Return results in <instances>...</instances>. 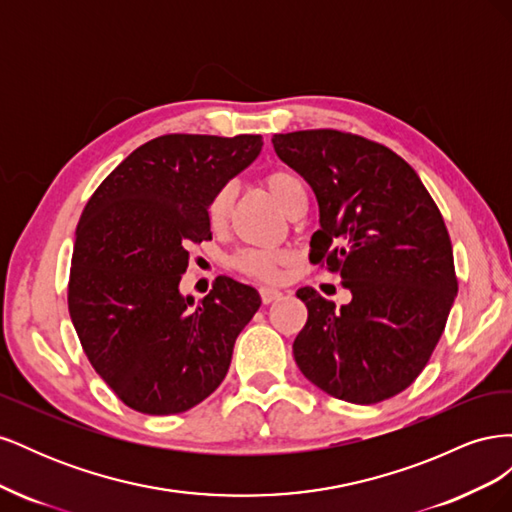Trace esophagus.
<instances>
[{
  "label": "esophagus",
  "instance_id": "1",
  "mask_svg": "<svg viewBox=\"0 0 512 512\" xmlns=\"http://www.w3.org/2000/svg\"><path fill=\"white\" fill-rule=\"evenodd\" d=\"M260 297H262V303H273L282 297V290H275V288H262L260 290Z\"/></svg>",
  "mask_w": 512,
  "mask_h": 512
}]
</instances>
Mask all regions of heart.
I'll return each mask as SVG.
<instances>
[{
  "label": "heart",
  "instance_id": "obj_1",
  "mask_svg": "<svg viewBox=\"0 0 512 512\" xmlns=\"http://www.w3.org/2000/svg\"><path fill=\"white\" fill-rule=\"evenodd\" d=\"M267 188L277 198V203L284 207L286 213H290L299 203L307 200L303 181L294 173H290V170H273V173H269ZM232 198H235V188L228 183L209 200L207 218L213 228H222L228 222ZM286 262L288 254L284 250H256V247H247V250H241L239 254L232 256L230 265L245 273L247 277H252V280L271 284L280 280V271Z\"/></svg>",
  "mask_w": 512,
  "mask_h": 512
}]
</instances>
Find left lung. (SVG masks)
Instances as JSON below:
<instances>
[{
	"instance_id": "obj_1",
	"label": "left lung",
	"mask_w": 512,
	"mask_h": 512,
	"mask_svg": "<svg viewBox=\"0 0 512 512\" xmlns=\"http://www.w3.org/2000/svg\"><path fill=\"white\" fill-rule=\"evenodd\" d=\"M273 147L318 200L309 262L352 294L335 309L318 290H297L307 322L294 361L331 397L378 404L425 369L457 297L442 213L406 160L359 134L301 130L275 134Z\"/></svg>"
}]
</instances>
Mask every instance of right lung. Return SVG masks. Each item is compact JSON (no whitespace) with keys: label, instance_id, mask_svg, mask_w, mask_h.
<instances>
[{"label":"right lung","instance_id":"1","mask_svg":"<svg viewBox=\"0 0 512 512\" xmlns=\"http://www.w3.org/2000/svg\"><path fill=\"white\" fill-rule=\"evenodd\" d=\"M262 136L164 134L134 149L89 198L76 226L70 318L98 376L128 408L179 414L222 384L256 288L220 275L181 297L192 243L211 239L209 200L250 166Z\"/></svg>","mask_w":512,"mask_h":512}]
</instances>
